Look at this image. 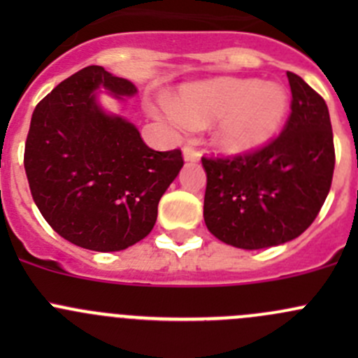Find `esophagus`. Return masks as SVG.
Returning a JSON list of instances; mask_svg holds the SVG:
<instances>
[{
  "label": "esophagus",
  "instance_id": "obj_1",
  "mask_svg": "<svg viewBox=\"0 0 358 358\" xmlns=\"http://www.w3.org/2000/svg\"><path fill=\"white\" fill-rule=\"evenodd\" d=\"M182 154H183V161H185V162H196V161H199V157H201L199 152H197L196 149H192V147H189V145L183 147Z\"/></svg>",
  "mask_w": 358,
  "mask_h": 358
}]
</instances>
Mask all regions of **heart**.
<instances>
[{"label":"heart","mask_w":358,"mask_h":358,"mask_svg":"<svg viewBox=\"0 0 358 358\" xmlns=\"http://www.w3.org/2000/svg\"><path fill=\"white\" fill-rule=\"evenodd\" d=\"M289 112V93L280 83L215 78L185 85L173 100H162L157 115L176 128L215 121L211 143L225 156H246L268 145Z\"/></svg>","instance_id":"b5f03b06"}]
</instances>
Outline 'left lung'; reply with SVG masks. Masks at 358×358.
I'll use <instances>...</instances> for the list:
<instances>
[{"label": "left lung", "mask_w": 358, "mask_h": 358, "mask_svg": "<svg viewBox=\"0 0 358 358\" xmlns=\"http://www.w3.org/2000/svg\"><path fill=\"white\" fill-rule=\"evenodd\" d=\"M291 115L279 138L234 159H206L204 222L229 246L265 249L301 236L319 215L334 171L329 109L287 72Z\"/></svg>", "instance_id": "1"}]
</instances>
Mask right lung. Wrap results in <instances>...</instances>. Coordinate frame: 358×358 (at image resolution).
Here are the masks:
<instances>
[{"label":"right lung","mask_w":358,"mask_h":358,"mask_svg":"<svg viewBox=\"0 0 358 358\" xmlns=\"http://www.w3.org/2000/svg\"><path fill=\"white\" fill-rule=\"evenodd\" d=\"M100 92L124 100L138 90L100 66L72 74L32 112L24 168L32 199L59 236L110 252L149 236L183 159L178 149L147 147L133 122L103 109Z\"/></svg>","instance_id":"right-lung-1"}]
</instances>
